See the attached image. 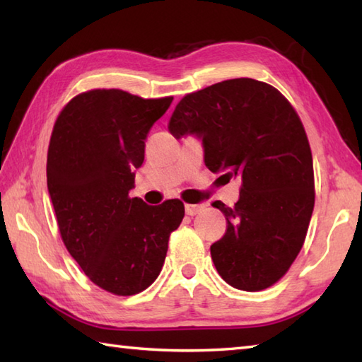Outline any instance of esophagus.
<instances>
[{
  "label": "esophagus",
  "mask_w": 362,
  "mask_h": 362,
  "mask_svg": "<svg viewBox=\"0 0 362 362\" xmlns=\"http://www.w3.org/2000/svg\"><path fill=\"white\" fill-rule=\"evenodd\" d=\"M204 210V204H187L185 205V211L189 216H194V214L201 213Z\"/></svg>",
  "instance_id": "esophagus-1"
}]
</instances>
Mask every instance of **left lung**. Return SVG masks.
<instances>
[{"label":"left lung","mask_w":362,"mask_h":362,"mask_svg":"<svg viewBox=\"0 0 362 362\" xmlns=\"http://www.w3.org/2000/svg\"><path fill=\"white\" fill-rule=\"evenodd\" d=\"M175 138L202 141L211 173L241 180L227 232L214 243L213 263L230 286L261 291L288 272L302 249L314 209V169L298 115L279 90L249 78L187 95L169 121Z\"/></svg>","instance_id":"8db88e82"}]
</instances>
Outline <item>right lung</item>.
Instances as JSON below:
<instances>
[{
  "label": "right lung",
  "instance_id": "right-lung-1",
  "mask_svg": "<svg viewBox=\"0 0 362 362\" xmlns=\"http://www.w3.org/2000/svg\"><path fill=\"white\" fill-rule=\"evenodd\" d=\"M171 103L91 90L54 124L46 179L60 235L88 279L112 294L134 296L156 281L185 216L179 199L152 206L129 196L146 136Z\"/></svg>",
  "mask_w": 362,
  "mask_h": 362
}]
</instances>
